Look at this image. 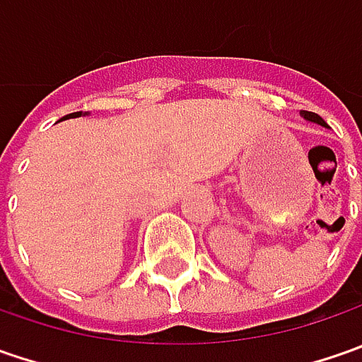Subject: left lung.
Masks as SVG:
<instances>
[{"label": "left lung", "mask_w": 362, "mask_h": 362, "mask_svg": "<svg viewBox=\"0 0 362 362\" xmlns=\"http://www.w3.org/2000/svg\"><path fill=\"white\" fill-rule=\"evenodd\" d=\"M300 115H302V117H304L306 120H310V122H316V124H320V127H328L327 122L320 119V117H318L316 112H308V110H302Z\"/></svg>", "instance_id": "8db88e82"}]
</instances>
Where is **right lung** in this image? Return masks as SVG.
Returning a JSON list of instances; mask_svg holds the SVG:
<instances>
[{
  "instance_id": "add662e5",
  "label": "right lung",
  "mask_w": 362,
  "mask_h": 362,
  "mask_svg": "<svg viewBox=\"0 0 362 362\" xmlns=\"http://www.w3.org/2000/svg\"><path fill=\"white\" fill-rule=\"evenodd\" d=\"M76 117H82V112H72V115H66L64 119H76Z\"/></svg>"
}]
</instances>
